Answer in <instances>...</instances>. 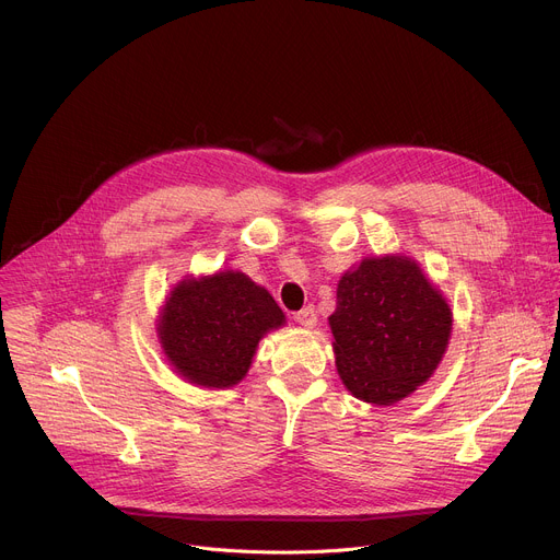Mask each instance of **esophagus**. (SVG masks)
Listing matches in <instances>:
<instances>
[{
    "label": "esophagus",
    "mask_w": 560,
    "mask_h": 560,
    "mask_svg": "<svg viewBox=\"0 0 560 560\" xmlns=\"http://www.w3.org/2000/svg\"><path fill=\"white\" fill-rule=\"evenodd\" d=\"M294 322L303 328H312L316 324V312H314V305H305L303 310H299L294 314Z\"/></svg>",
    "instance_id": "34e87169"
}]
</instances>
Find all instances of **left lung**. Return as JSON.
<instances>
[{
  "label": "left lung",
  "mask_w": 560,
  "mask_h": 560,
  "mask_svg": "<svg viewBox=\"0 0 560 560\" xmlns=\"http://www.w3.org/2000/svg\"><path fill=\"white\" fill-rule=\"evenodd\" d=\"M330 328L346 387L361 401L392 406L436 370L452 312L412 259H365L341 277Z\"/></svg>",
  "instance_id": "1"
}]
</instances>
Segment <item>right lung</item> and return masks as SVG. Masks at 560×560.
I'll return each instance as SVG.
<instances>
[{
  "label": "right lung",
  "instance_id": "1",
  "mask_svg": "<svg viewBox=\"0 0 560 560\" xmlns=\"http://www.w3.org/2000/svg\"><path fill=\"white\" fill-rule=\"evenodd\" d=\"M283 322L268 290L228 270L182 281L166 301L159 339L184 378L230 387L246 376L261 337Z\"/></svg>",
  "mask_w": 560,
  "mask_h": 560
}]
</instances>
